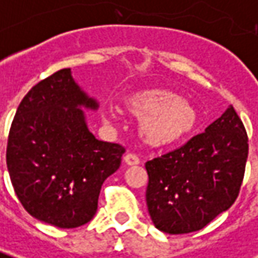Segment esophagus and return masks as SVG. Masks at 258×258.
Masks as SVG:
<instances>
[{
    "label": "esophagus",
    "mask_w": 258,
    "mask_h": 258,
    "mask_svg": "<svg viewBox=\"0 0 258 258\" xmlns=\"http://www.w3.org/2000/svg\"><path fill=\"white\" fill-rule=\"evenodd\" d=\"M124 162L130 166L138 165V164H140V158L137 157L136 154H127V155L124 157Z\"/></svg>",
    "instance_id": "1"
}]
</instances>
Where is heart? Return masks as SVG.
Instances as JSON below:
<instances>
[{
	"label": "heart",
	"instance_id": "obj_1",
	"mask_svg": "<svg viewBox=\"0 0 258 258\" xmlns=\"http://www.w3.org/2000/svg\"><path fill=\"white\" fill-rule=\"evenodd\" d=\"M125 113L138 120V134L152 148H168L194 136L201 111L178 93L164 87L144 89L122 99Z\"/></svg>",
	"mask_w": 258,
	"mask_h": 258
}]
</instances>
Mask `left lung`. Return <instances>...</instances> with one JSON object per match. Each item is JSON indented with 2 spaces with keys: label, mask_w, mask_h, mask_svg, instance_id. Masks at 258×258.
Segmentation results:
<instances>
[{
  "label": "left lung",
  "mask_w": 258,
  "mask_h": 258,
  "mask_svg": "<svg viewBox=\"0 0 258 258\" xmlns=\"http://www.w3.org/2000/svg\"><path fill=\"white\" fill-rule=\"evenodd\" d=\"M232 106L205 133L145 164L147 206L168 234L198 232L232 206L244 176L248 144Z\"/></svg>",
  "instance_id": "left-lung-1"
}]
</instances>
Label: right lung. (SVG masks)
<instances>
[{"mask_svg":"<svg viewBox=\"0 0 258 258\" xmlns=\"http://www.w3.org/2000/svg\"><path fill=\"white\" fill-rule=\"evenodd\" d=\"M99 103L62 69L35 85L14 117L7 166L25 210L60 229L96 215L103 182L121 164L124 148L90 133L85 110Z\"/></svg>","mask_w":258,"mask_h":258,"instance_id":"obj_1","label":"right lung"}]
</instances>
